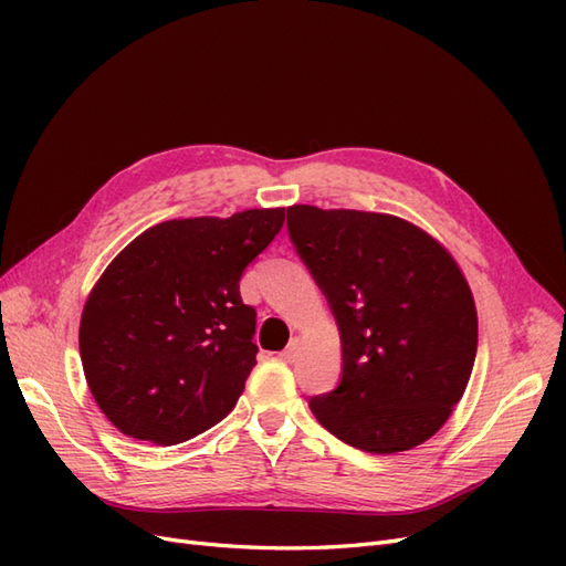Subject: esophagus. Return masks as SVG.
Returning <instances> with one entry per match:
<instances>
[{"label": "esophagus", "instance_id": "1", "mask_svg": "<svg viewBox=\"0 0 566 566\" xmlns=\"http://www.w3.org/2000/svg\"><path fill=\"white\" fill-rule=\"evenodd\" d=\"M297 356H300V339H293L290 342V347L285 352H281V358L285 364H295Z\"/></svg>", "mask_w": 566, "mask_h": 566}]
</instances>
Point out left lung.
<instances>
[{
  "label": "left lung",
  "mask_w": 566,
  "mask_h": 566,
  "mask_svg": "<svg viewBox=\"0 0 566 566\" xmlns=\"http://www.w3.org/2000/svg\"><path fill=\"white\" fill-rule=\"evenodd\" d=\"M287 235L342 339L339 382L310 399L312 413L368 453L430 439L476 356L474 300L451 254L399 217L312 205L287 208Z\"/></svg>",
  "instance_id": "obj_1"
}]
</instances>
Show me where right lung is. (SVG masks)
Segmentation results:
<instances>
[{
	"label": "right lung",
	"mask_w": 566,
	"mask_h": 566,
	"mask_svg": "<svg viewBox=\"0 0 566 566\" xmlns=\"http://www.w3.org/2000/svg\"><path fill=\"white\" fill-rule=\"evenodd\" d=\"M283 208L172 219L119 252L84 304L80 356L119 432L172 447L224 420L256 364L241 276Z\"/></svg>",
	"instance_id": "1"
}]
</instances>
